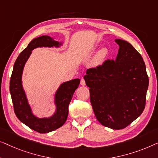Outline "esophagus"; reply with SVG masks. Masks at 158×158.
I'll list each match as a JSON object with an SVG mask.
<instances>
[{"label": "esophagus", "instance_id": "obj_1", "mask_svg": "<svg viewBox=\"0 0 158 158\" xmlns=\"http://www.w3.org/2000/svg\"><path fill=\"white\" fill-rule=\"evenodd\" d=\"M80 84H81V86H84L86 84V82H85V80L84 79H81V81H80Z\"/></svg>", "mask_w": 158, "mask_h": 158}]
</instances>
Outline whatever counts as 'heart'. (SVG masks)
I'll list each match as a JSON object with an SVG mask.
<instances>
[{
    "mask_svg": "<svg viewBox=\"0 0 158 158\" xmlns=\"http://www.w3.org/2000/svg\"><path fill=\"white\" fill-rule=\"evenodd\" d=\"M96 50V48L94 47L89 51V54H92V53L94 52V51ZM109 54L108 49L106 48H103L99 51L97 53V54L95 55L92 61V66H97L102 64L103 62L105 61V59L107 58Z\"/></svg>",
    "mask_w": 158,
    "mask_h": 158,
    "instance_id": "b5f03b06",
    "label": "heart"
}]
</instances>
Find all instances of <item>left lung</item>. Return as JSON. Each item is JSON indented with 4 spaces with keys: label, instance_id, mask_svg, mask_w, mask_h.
<instances>
[{
    "label": "left lung",
    "instance_id": "8db88e82",
    "mask_svg": "<svg viewBox=\"0 0 158 158\" xmlns=\"http://www.w3.org/2000/svg\"><path fill=\"white\" fill-rule=\"evenodd\" d=\"M119 48L115 60L86 70L90 102L97 120L113 130L125 128L145 106L149 78L143 57L127 41L115 39Z\"/></svg>",
    "mask_w": 158,
    "mask_h": 158
}]
</instances>
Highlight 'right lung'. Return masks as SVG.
Returning a JSON list of instances; mask_svg holds the SVG:
<instances>
[{
	"label": "right lung",
	"mask_w": 158,
	"mask_h": 158,
	"mask_svg": "<svg viewBox=\"0 0 158 158\" xmlns=\"http://www.w3.org/2000/svg\"><path fill=\"white\" fill-rule=\"evenodd\" d=\"M61 43L54 41L48 35L35 38L28 44L22 52L13 66L10 80V93L14 108L15 114L21 123L25 124L39 133H48L61 127L67 119L69 104L75 90L78 88L79 79H74L64 82L55 94L56 112L48 118H39L32 113L27 97L22 85V74L26 62L27 61L32 50L38 47H59Z\"/></svg>",
	"instance_id": "1"
}]
</instances>
